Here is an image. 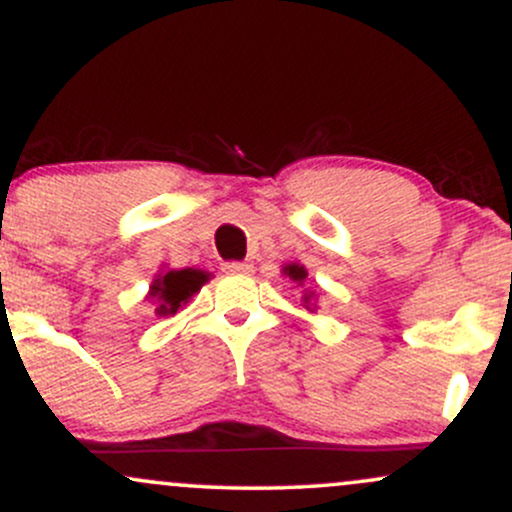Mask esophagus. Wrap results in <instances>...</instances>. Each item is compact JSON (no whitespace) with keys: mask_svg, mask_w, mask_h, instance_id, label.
<instances>
[{"mask_svg":"<svg viewBox=\"0 0 512 512\" xmlns=\"http://www.w3.org/2000/svg\"><path fill=\"white\" fill-rule=\"evenodd\" d=\"M221 269L226 274H250L252 264H248V262H226Z\"/></svg>","mask_w":512,"mask_h":512,"instance_id":"obj_1","label":"esophagus"}]
</instances>
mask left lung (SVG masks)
I'll return each instance as SVG.
<instances>
[{
  "label": "left lung",
  "instance_id": "8db88e82",
  "mask_svg": "<svg viewBox=\"0 0 512 512\" xmlns=\"http://www.w3.org/2000/svg\"><path fill=\"white\" fill-rule=\"evenodd\" d=\"M284 274L289 276L291 281H296L298 286H303V281L308 279V272H305V267L303 264H286L284 267ZM315 291H310V289H305V293H303V303H305V308L308 310H315Z\"/></svg>",
  "mask_w": 512,
  "mask_h": 512
}]
</instances>
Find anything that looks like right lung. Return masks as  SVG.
Wrapping results in <instances>:
<instances>
[{"mask_svg":"<svg viewBox=\"0 0 512 512\" xmlns=\"http://www.w3.org/2000/svg\"><path fill=\"white\" fill-rule=\"evenodd\" d=\"M209 281V274L202 269H170V272H161L151 281L149 301L154 305V313L158 317H170L190 301L195 293L202 289Z\"/></svg>","mask_w":512,"mask_h":512,"instance_id":"obj_1","label":"right lung"}]
</instances>
